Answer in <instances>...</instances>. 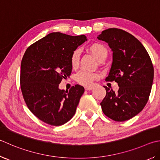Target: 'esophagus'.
I'll return each instance as SVG.
<instances>
[{
	"instance_id": "34e87169",
	"label": "esophagus",
	"mask_w": 160,
	"mask_h": 160,
	"mask_svg": "<svg viewBox=\"0 0 160 160\" xmlns=\"http://www.w3.org/2000/svg\"><path fill=\"white\" fill-rule=\"evenodd\" d=\"M85 90H92V89H93V87H88V86H86V87H85Z\"/></svg>"
}]
</instances>
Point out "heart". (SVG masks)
I'll return each instance as SVG.
<instances>
[{"mask_svg":"<svg viewBox=\"0 0 160 160\" xmlns=\"http://www.w3.org/2000/svg\"><path fill=\"white\" fill-rule=\"evenodd\" d=\"M89 51L94 55L98 62H103L108 56V50L103 45L98 42L92 43L88 48ZM80 60V52L75 50L72 52L70 57V64L72 68L78 67L79 64ZM98 77V74L95 72H90L88 71H81L75 75V80L77 82L82 85L89 86L91 85L93 81L97 79Z\"/></svg>","mask_w":160,"mask_h":160,"instance_id":"obj_1","label":"heart"}]
</instances>
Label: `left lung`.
Masks as SVG:
<instances>
[{
	"instance_id": "1",
	"label": "left lung",
	"mask_w": 160,
	"mask_h": 160,
	"mask_svg": "<svg viewBox=\"0 0 160 160\" xmlns=\"http://www.w3.org/2000/svg\"><path fill=\"white\" fill-rule=\"evenodd\" d=\"M98 40L108 43L112 51V63L106 81L118 84L119 89L103 86L106 95L100 105L107 117L124 122L138 114L148 101L154 68L144 46L128 32L116 28L104 30Z\"/></svg>"
}]
</instances>
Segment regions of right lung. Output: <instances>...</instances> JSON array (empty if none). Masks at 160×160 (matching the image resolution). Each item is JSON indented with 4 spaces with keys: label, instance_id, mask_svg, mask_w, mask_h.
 <instances>
[{
    "label": "right lung",
    "instance_id": "obj_1",
    "mask_svg": "<svg viewBox=\"0 0 160 160\" xmlns=\"http://www.w3.org/2000/svg\"><path fill=\"white\" fill-rule=\"evenodd\" d=\"M85 40V35L72 36L54 32L26 50L20 87L28 108L43 122L60 126L75 115L85 89L76 85L65 92L59 89V85L71 73L72 52Z\"/></svg>",
    "mask_w": 160,
    "mask_h": 160
}]
</instances>
